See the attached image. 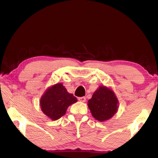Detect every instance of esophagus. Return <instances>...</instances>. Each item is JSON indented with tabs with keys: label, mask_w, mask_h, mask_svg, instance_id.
Instances as JSON below:
<instances>
[{
	"label": "esophagus",
	"mask_w": 158,
	"mask_h": 158,
	"mask_svg": "<svg viewBox=\"0 0 158 158\" xmlns=\"http://www.w3.org/2000/svg\"><path fill=\"white\" fill-rule=\"evenodd\" d=\"M78 100L80 102H85L86 101V98H85V97H81V98H78Z\"/></svg>",
	"instance_id": "34e87169"
}]
</instances>
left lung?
<instances>
[{
    "mask_svg": "<svg viewBox=\"0 0 158 158\" xmlns=\"http://www.w3.org/2000/svg\"><path fill=\"white\" fill-rule=\"evenodd\" d=\"M87 106L93 117L102 122L110 119L116 113L118 100L112 89L100 85L87 102Z\"/></svg>",
    "mask_w": 158,
    "mask_h": 158,
    "instance_id": "obj_1",
    "label": "left lung"
}]
</instances>
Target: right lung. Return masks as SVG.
Returning <instances> with one entry per match:
<instances>
[{
    "label": "right lung",
    "instance_id": "1",
    "mask_svg": "<svg viewBox=\"0 0 158 158\" xmlns=\"http://www.w3.org/2000/svg\"><path fill=\"white\" fill-rule=\"evenodd\" d=\"M77 101L76 97L68 93L62 83H56L46 89L40 99V104L42 112L55 121L65 115L68 107Z\"/></svg>",
    "mask_w": 158,
    "mask_h": 158
}]
</instances>
